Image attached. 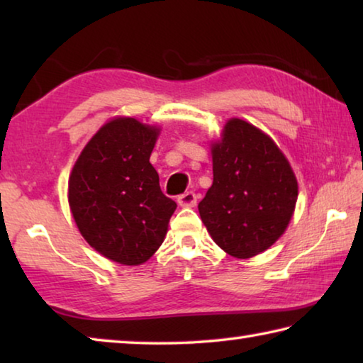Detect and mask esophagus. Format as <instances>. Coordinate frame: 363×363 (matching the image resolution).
Returning <instances> with one entry per match:
<instances>
[{
    "instance_id": "esophagus-1",
    "label": "esophagus",
    "mask_w": 363,
    "mask_h": 363,
    "mask_svg": "<svg viewBox=\"0 0 363 363\" xmlns=\"http://www.w3.org/2000/svg\"><path fill=\"white\" fill-rule=\"evenodd\" d=\"M177 203L182 208H194L196 205V195L194 192H186L177 196Z\"/></svg>"
}]
</instances>
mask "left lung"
<instances>
[{
  "mask_svg": "<svg viewBox=\"0 0 363 363\" xmlns=\"http://www.w3.org/2000/svg\"><path fill=\"white\" fill-rule=\"evenodd\" d=\"M213 184L199 203L214 243L250 259L284 235L298 200V179L274 139L242 118H229L211 140Z\"/></svg>",
  "mask_w": 363,
  "mask_h": 363,
  "instance_id": "obj_1",
  "label": "left lung"
}]
</instances>
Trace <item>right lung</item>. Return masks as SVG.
<instances>
[{"instance_id":"1","label":"right lung","mask_w":363,"mask_h":363,"mask_svg":"<svg viewBox=\"0 0 363 363\" xmlns=\"http://www.w3.org/2000/svg\"><path fill=\"white\" fill-rule=\"evenodd\" d=\"M162 128L113 116L83 147L69 177V206L89 247L123 266H140L167 237L176 201L160 189L150 153Z\"/></svg>"}]
</instances>
